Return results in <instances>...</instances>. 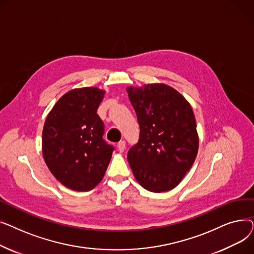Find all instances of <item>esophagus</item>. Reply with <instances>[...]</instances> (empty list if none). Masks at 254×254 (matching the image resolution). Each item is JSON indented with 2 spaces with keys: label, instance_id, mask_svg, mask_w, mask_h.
I'll return each mask as SVG.
<instances>
[{
  "label": "esophagus",
  "instance_id": "34e87169",
  "mask_svg": "<svg viewBox=\"0 0 254 254\" xmlns=\"http://www.w3.org/2000/svg\"><path fill=\"white\" fill-rule=\"evenodd\" d=\"M117 148H118L119 152H124L125 149H126V142H125V141H120V142L117 144Z\"/></svg>",
  "mask_w": 254,
  "mask_h": 254
}]
</instances>
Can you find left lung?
<instances>
[{"label": "left lung", "instance_id": "obj_1", "mask_svg": "<svg viewBox=\"0 0 254 254\" xmlns=\"http://www.w3.org/2000/svg\"><path fill=\"white\" fill-rule=\"evenodd\" d=\"M140 126L139 141L127 152L136 180L152 192L171 190L194 163L198 149L190 104L163 83L127 87Z\"/></svg>", "mask_w": 254, "mask_h": 254}]
</instances>
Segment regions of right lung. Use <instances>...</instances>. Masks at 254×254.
Segmentation results:
<instances>
[{
  "instance_id": "right-lung-1",
  "label": "right lung",
  "mask_w": 254,
  "mask_h": 254,
  "mask_svg": "<svg viewBox=\"0 0 254 254\" xmlns=\"http://www.w3.org/2000/svg\"><path fill=\"white\" fill-rule=\"evenodd\" d=\"M105 90L75 88L57 102L42 132L44 161L63 185L88 191L102 181L114 147L103 139L104 124L97 110Z\"/></svg>"
}]
</instances>
